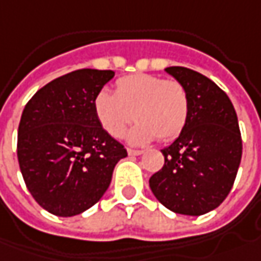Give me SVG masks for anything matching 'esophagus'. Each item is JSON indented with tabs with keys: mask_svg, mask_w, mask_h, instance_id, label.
<instances>
[{
	"mask_svg": "<svg viewBox=\"0 0 261 261\" xmlns=\"http://www.w3.org/2000/svg\"><path fill=\"white\" fill-rule=\"evenodd\" d=\"M127 153L130 154V156H139V154L143 153V150H141V149H127Z\"/></svg>",
	"mask_w": 261,
	"mask_h": 261,
	"instance_id": "obj_1",
	"label": "esophagus"
}]
</instances>
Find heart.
Here are the masks:
<instances>
[{"mask_svg":"<svg viewBox=\"0 0 261 261\" xmlns=\"http://www.w3.org/2000/svg\"><path fill=\"white\" fill-rule=\"evenodd\" d=\"M189 93L183 84L150 73L119 78L115 93L99 91L93 98V113L100 127L120 138L130 120L138 119L127 141L135 145L158 139L169 142L182 132L189 119Z\"/></svg>","mask_w":261,"mask_h":261,"instance_id":"1","label":"heart"}]
</instances>
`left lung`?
I'll list each match as a JSON object with an SVG mask.
<instances>
[{
  "instance_id": "1",
  "label": "left lung",
  "mask_w": 261,
  "mask_h": 261,
  "mask_svg": "<svg viewBox=\"0 0 261 261\" xmlns=\"http://www.w3.org/2000/svg\"><path fill=\"white\" fill-rule=\"evenodd\" d=\"M165 71L185 85L190 109L179 138L162 150L165 165L149 186L169 210L200 216L233 188L243 149L237 115L226 92L204 75L185 66Z\"/></svg>"
}]
</instances>
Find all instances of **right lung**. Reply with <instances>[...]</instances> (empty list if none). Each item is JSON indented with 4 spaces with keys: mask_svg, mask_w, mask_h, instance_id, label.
<instances>
[{
    "mask_svg": "<svg viewBox=\"0 0 261 261\" xmlns=\"http://www.w3.org/2000/svg\"><path fill=\"white\" fill-rule=\"evenodd\" d=\"M113 71L78 69L54 79L28 103L18 126L17 154L24 182L37 203L55 216L92 207L107 192L123 145L93 113V98Z\"/></svg>",
    "mask_w": 261,
    "mask_h": 261,
    "instance_id": "obj_1",
    "label": "right lung"
}]
</instances>
